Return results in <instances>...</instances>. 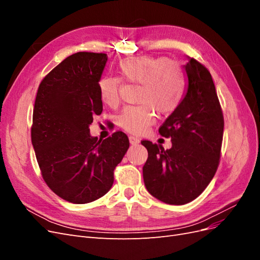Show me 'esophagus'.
Masks as SVG:
<instances>
[{
	"instance_id": "34e87169",
	"label": "esophagus",
	"mask_w": 260,
	"mask_h": 260,
	"mask_svg": "<svg viewBox=\"0 0 260 260\" xmlns=\"http://www.w3.org/2000/svg\"><path fill=\"white\" fill-rule=\"evenodd\" d=\"M129 141H130V143H131L132 145H137V144L140 143V139L137 138V137H133V136H130V137H129Z\"/></svg>"
}]
</instances>
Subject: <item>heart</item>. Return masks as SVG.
Returning <instances> with one entry per match:
<instances>
[{"label":"heart","mask_w":260,"mask_h":260,"mask_svg":"<svg viewBox=\"0 0 260 260\" xmlns=\"http://www.w3.org/2000/svg\"><path fill=\"white\" fill-rule=\"evenodd\" d=\"M117 72L122 80L139 84L137 102L127 106L119 116L121 128L142 135L155 122L156 111L161 115L174 113L182 102L185 80L181 67L174 60L162 57H129L119 61ZM100 98L113 106L119 99L120 80L104 76L98 83Z\"/></svg>","instance_id":"heart-1"}]
</instances>
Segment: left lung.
Instances as JSON below:
<instances>
[{
  "label": "left lung",
  "instance_id": "8db88e82",
  "mask_svg": "<svg viewBox=\"0 0 260 260\" xmlns=\"http://www.w3.org/2000/svg\"><path fill=\"white\" fill-rule=\"evenodd\" d=\"M187 59L185 95L158 130L171 138V148L141 142L148 152L143 166L146 190L170 205L190 203L207 187L218 168L223 137V115L211 75L196 59Z\"/></svg>",
  "mask_w": 260,
  "mask_h": 260
}]
</instances>
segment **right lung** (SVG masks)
Listing matches in <instances>:
<instances>
[{
  "label": "right lung",
  "mask_w": 260,
  "mask_h": 260,
  "mask_svg": "<svg viewBox=\"0 0 260 260\" xmlns=\"http://www.w3.org/2000/svg\"><path fill=\"white\" fill-rule=\"evenodd\" d=\"M104 53L70 55L39 85L31 127V142L45 183L59 198L86 204L105 195L114 183V169L129 148L125 133L105 140L90 135L93 117L103 103L99 80Z\"/></svg>",
  "instance_id": "obj_1"
}]
</instances>
